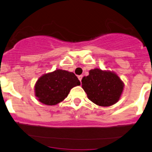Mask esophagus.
<instances>
[{"instance_id": "obj_1", "label": "esophagus", "mask_w": 152, "mask_h": 152, "mask_svg": "<svg viewBox=\"0 0 152 152\" xmlns=\"http://www.w3.org/2000/svg\"><path fill=\"white\" fill-rule=\"evenodd\" d=\"M78 77V79H79V80L81 82V80H82V79H83V75H79L77 77Z\"/></svg>"}]
</instances>
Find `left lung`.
Returning <instances> with one entry per match:
<instances>
[{
  "label": "left lung",
  "instance_id": "left-lung-1",
  "mask_svg": "<svg viewBox=\"0 0 152 152\" xmlns=\"http://www.w3.org/2000/svg\"><path fill=\"white\" fill-rule=\"evenodd\" d=\"M82 88L93 103L108 107L120 100L124 83L114 72L95 68L89 71V75L83 77Z\"/></svg>",
  "mask_w": 152,
  "mask_h": 152
}]
</instances>
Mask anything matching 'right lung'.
Masks as SVG:
<instances>
[{
    "label": "right lung",
    "instance_id": "1",
    "mask_svg": "<svg viewBox=\"0 0 152 152\" xmlns=\"http://www.w3.org/2000/svg\"><path fill=\"white\" fill-rule=\"evenodd\" d=\"M77 85H80V83L74 73L57 69L45 73L37 80L34 95L44 105H55L63 101L72 88Z\"/></svg>",
    "mask_w": 152,
    "mask_h": 152
}]
</instances>
